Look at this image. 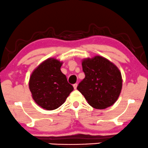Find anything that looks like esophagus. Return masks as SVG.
<instances>
[{
  "mask_svg": "<svg viewBox=\"0 0 148 148\" xmlns=\"http://www.w3.org/2000/svg\"><path fill=\"white\" fill-rule=\"evenodd\" d=\"M77 84H73V87L75 89H77Z\"/></svg>",
  "mask_w": 148,
  "mask_h": 148,
  "instance_id": "obj_1",
  "label": "esophagus"
}]
</instances>
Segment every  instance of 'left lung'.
Returning a JSON list of instances; mask_svg holds the SVG:
<instances>
[{"label":"left lung","instance_id":"left-lung-1","mask_svg":"<svg viewBox=\"0 0 148 148\" xmlns=\"http://www.w3.org/2000/svg\"><path fill=\"white\" fill-rule=\"evenodd\" d=\"M85 77L77 89L95 109H105L115 103L122 89L121 73L108 60L100 56L82 61Z\"/></svg>","mask_w":148,"mask_h":148}]
</instances>
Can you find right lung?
I'll return each mask as SVG.
<instances>
[{
  "instance_id": "obj_1",
  "label": "right lung",
  "mask_w": 148,
  "mask_h": 148,
  "mask_svg": "<svg viewBox=\"0 0 148 148\" xmlns=\"http://www.w3.org/2000/svg\"><path fill=\"white\" fill-rule=\"evenodd\" d=\"M62 62L49 58L32 72L29 87L32 98L46 110H54L63 105L73 86L69 84L60 68Z\"/></svg>"
}]
</instances>
